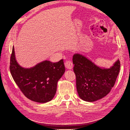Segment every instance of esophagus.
Wrapping results in <instances>:
<instances>
[{
  "label": "esophagus",
  "instance_id": "obj_1",
  "mask_svg": "<svg viewBox=\"0 0 130 130\" xmlns=\"http://www.w3.org/2000/svg\"><path fill=\"white\" fill-rule=\"evenodd\" d=\"M64 64L66 68H67L68 69H72L73 68V62L71 61H67L65 62Z\"/></svg>",
  "mask_w": 130,
  "mask_h": 130
}]
</instances>
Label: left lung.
Here are the masks:
<instances>
[{"label":"left lung","instance_id":"left-lung-1","mask_svg":"<svg viewBox=\"0 0 130 130\" xmlns=\"http://www.w3.org/2000/svg\"><path fill=\"white\" fill-rule=\"evenodd\" d=\"M73 63L78 96L88 102L96 101L107 95L115 84L120 68L119 60L109 68H102L78 53L73 55Z\"/></svg>","mask_w":130,"mask_h":130}]
</instances>
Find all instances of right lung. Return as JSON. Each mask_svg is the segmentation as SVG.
<instances>
[{"label":"right lung","mask_w":130,"mask_h":130,"mask_svg":"<svg viewBox=\"0 0 130 130\" xmlns=\"http://www.w3.org/2000/svg\"><path fill=\"white\" fill-rule=\"evenodd\" d=\"M10 69L14 81L24 95L40 103H45L53 99L57 82L65 72L63 60L56 63L45 60L32 67H22L15 58L13 46Z\"/></svg>","instance_id":"add662e5"}]
</instances>
